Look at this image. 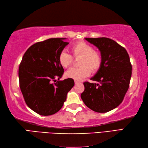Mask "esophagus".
<instances>
[{"label":"esophagus","instance_id":"34e87169","mask_svg":"<svg viewBox=\"0 0 148 148\" xmlns=\"http://www.w3.org/2000/svg\"><path fill=\"white\" fill-rule=\"evenodd\" d=\"M74 83L76 84H79L80 83V81H77V80H74Z\"/></svg>","mask_w":148,"mask_h":148}]
</instances>
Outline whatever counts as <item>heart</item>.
Listing matches in <instances>:
<instances>
[{
	"label": "heart",
	"instance_id": "heart-1",
	"mask_svg": "<svg viewBox=\"0 0 148 148\" xmlns=\"http://www.w3.org/2000/svg\"><path fill=\"white\" fill-rule=\"evenodd\" d=\"M71 51L75 56H81L79 67L71 68L65 72V77L80 81L90 76L91 69L97 71L101 65V56L98 52L93 51V48L85 42H78L72 46ZM73 60L71 55L66 50H63L58 56V62L63 67L67 68Z\"/></svg>",
	"mask_w": 148,
	"mask_h": 148
}]
</instances>
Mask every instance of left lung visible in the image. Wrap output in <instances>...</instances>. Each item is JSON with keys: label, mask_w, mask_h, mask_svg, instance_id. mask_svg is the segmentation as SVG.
I'll use <instances>...</instances> for the list:
<instances>
[{"label": "left lung", "mask_w": 148, "mask_h": 148, "mask_svg": "<svg viewBox=\"0 0 148 148\" xmlns=\"http://www.w3.org/2000/svg\"><path fill=\"white\" fill-rule=\"evenodd\" d=\"M100 51L101 65L91 80L84 82L81 97L88 108L107 112L120 104L129 87L132 65L127 50L106 37L85 38Z\"/></svg>", "instance_id": "8db88e82"}]
</instances>
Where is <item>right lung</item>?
I'll use <instances>...</instances> for the list:
<instances>
[{
	"label": "right lung",
	"mask_w": 148,
	"mask_h": 148,
	"mask_svg": "<svg viewBox=\"0 0 148 148\" xmlns=\"http://www.w3.org/2000/svg\"><path fill=\"white\" fill-rule=\"evenodd\" d=\"M65 39L51 38L34 44L20 63L18 76L21 93L27 105L40 115L57 112L74 85L71 78L59 80L64 70L58 56L69 44Z\"/></svg>",
	"instance_id": "add662e5"
}]
</instances>
